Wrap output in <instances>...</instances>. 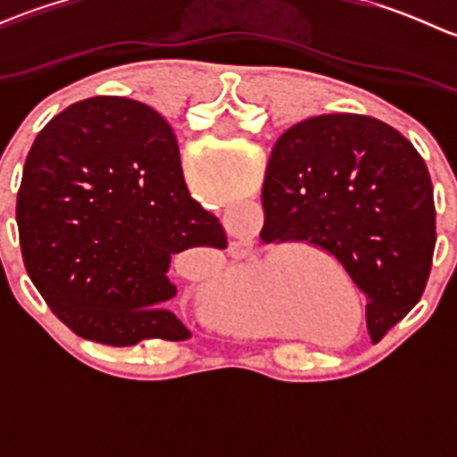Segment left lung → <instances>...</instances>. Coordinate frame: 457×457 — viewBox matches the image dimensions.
<instances>
[{
    "label": "left lung",
    "mask_w": 457,
    "mask_h": 457,
    "mask_svg": "<svg viewBox=\"0 0 457 457\" xmlns=\"http://www.w3.org/2000/svg\"><path fill=\"white\" fill-rule=\"evenodd\" d=\"M262 207L270 241H310L338 258L367 296L371 343L420 301L436 250L433 186L425 159L386 123L320 114L285 130Z\"/></svg>",
    "instance_id": "obj_1"
}]
</instances>
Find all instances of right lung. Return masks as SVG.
I'll list each match as a JSON object with an SVG mask.
<instances>
[{
    "label": "right lung",
    "instance_id": "right-lung-1",
    "mask_svg": "<svg viewBox=\"0 0 457 457\" xmlns=\"http://www.w3.org/2000/svg\"><path fill=\"white\" fill-rule=\"evenodd\" d=\"M26 271L77 336L132 347L187 340L168 310V270L190 247H228L190 196L179 143L156 110L126 96L68 105L37 135L17 192Z\"/></svg>",
    "mask_w": 457,
    "mask_h": 457
}]
</instances>
